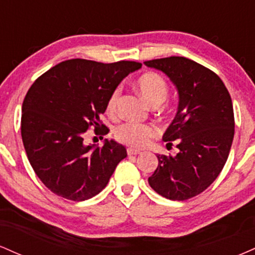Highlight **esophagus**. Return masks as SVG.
Wrapping results in <instances>:
<instances>
[{
	"instance_id": "obj_1",
	"label": "esophagus",
	"mask_w": 255,
	"mask_h": 255,
	"mask_svg": "<svg viewBox=\"0 0 255 255\" xmlns=\"http://www.w3.org/2000/svg\"><path fill=\"white\" fill-rule=\"evenodd\" d=\"M127 153H128V156H133V154L141 153V151L136 150V148H133V147H128L127 148Z\"/></svg>"
}]
</instances>
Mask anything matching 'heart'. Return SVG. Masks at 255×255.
<instances>
[{
	"label": "heart",
	"mask_w": 255,
	"mask_h": 255,
	"mask_svg": "<svg viewBox=\"0 0 255 255\" xmlns=\"http://www.w3.org/2000/svg\"><path fill=\"white\" fill-rule=\"evenodd\" d=\"M136 87L139 92L151 107L162 104L168 97L169 86L165 79L158 73L147 72L140 75L136 80ZM121 96V89L116 87L110 93L107 101V113L111 118H115L119 111V102ZM157 127L151 124H137V122H126L120 125L114 130L115 139L121 144L131 147H144L150 139L156 136Z\"/></svg>",
	"instance_id": "heart-1"
}]
</instances>
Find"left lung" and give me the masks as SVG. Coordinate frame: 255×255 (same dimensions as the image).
Returning <instances> with one entry per match:
<instances>
[{
	"label": "left lung",
	"instance_id": "1",
	"mask_svg": "<svg viewBox=\"0 0 255 255\" xmlns=\"http://www.w3.org/2000/svg\"><path fill=\"white\" fill-rule=\"evenodd\" d=\"M176 85L178 111L163 135L178 153L158 154L148 183L170 200H187L203 193L221 174L235 131L233 102L222 79L203 64L170 56L145 61Z\"/></svg>",
	"mask_w": 255,
	"mask_h": 255
}]
</instances>
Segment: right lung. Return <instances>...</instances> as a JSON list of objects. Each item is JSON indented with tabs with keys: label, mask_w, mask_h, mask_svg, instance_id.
<instances>
[{
	"label": "right lung",
	"mask_w": 255,
	"mask_h": 255,
	"mask_svg": "<svg viewBox=\"0 0 255 255\" xmlns=\"http://www.w3.org/2000/svg\"><path fill=\"white\" fill-rule=\"evenodd\" d=\"M140 62L102 63L73 58L52 67L32 84L22 103L21 137L30 164L46 188L64 199L83 201L109 182L127 156L125 146L105 140L86 146L87 130L103 139L101 118L110 93Z\"/></svg>",
	"instance_id": "1"
}]
</instances>
